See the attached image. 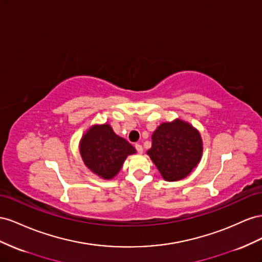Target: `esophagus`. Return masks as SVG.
I'll list each match as a JSON object with an SVG mask.
<instances>
[{
    "label": "esophagus",
    "mask_w": 262,
    "mask_h": 262,
    "mask_svg": "<svg viewBox=\"0 0 262 262\" xmlns=\"http://www.w3.org/2000/svg\"><path fill=\"white\" fill-rule=\"evenodd\" d=\"M135 148H136V150L138 151V154H143V151H144L143 146L139 145V144H136V145H135Z\"/></svg>",
    "instance_id": "esophagus-1"
}]
</instances>
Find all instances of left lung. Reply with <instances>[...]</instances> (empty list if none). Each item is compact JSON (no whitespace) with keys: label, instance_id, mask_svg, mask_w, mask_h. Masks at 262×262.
Returning a JSON list of instances; mask_svg holds the SVG:
<instances>
[{"label":"left lung","instance_id":"obj_1","mask_svg":"<svg viewBox=\"0 0 262 262\" xmlns=\"http://www.w3.org/2000/svg\"><path fill=\"white\" fill-rule=\"evenodd\" d=\"M150 157L166 181H180L196 168L203 155L200 132L190 123L176 118L161 123L151 136Z\"/></svg>","mask_w":262,"mask_h":262}]
</instances>
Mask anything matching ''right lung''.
I'll return each mask as SVG.
<instances>
[{
	"mask_svg": "<svg viewBox=\"0 0 262 262\" xmlns=\"http://www.w3.org/2000/svg\"><path fill=\"white\" fill-rule=\"evenodd\" d=\"M79 151L85 167L104 180L113 179L130 155L136 154L125 138L116 135L107 123L95 124L82 135Z\"/></svg>",
	"mask_w": 262,
	"mask_h": 262,
	"instance_id": "right-lung-1",
	"label": "right lung"
}]
</instances>
